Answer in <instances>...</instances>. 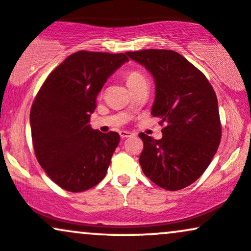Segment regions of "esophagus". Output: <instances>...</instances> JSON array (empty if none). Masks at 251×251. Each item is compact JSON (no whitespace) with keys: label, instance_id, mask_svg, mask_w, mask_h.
<instances>
[{"label":"esophagus","instance_id":"esophagus-1","mask_svg":"<svg viewBox=\"0 0 251 251\" xmlns=\"http://www.w3.org/2000/svg\"><path fill=\"white\" fill-rule=\"evenodd\" d=\"M131 135H132V134H131L130 131H126V130H121V131H120V136H121V138L130 137Z\"/></svg>","mask_w":251,"mask_h":251}]
</instances>
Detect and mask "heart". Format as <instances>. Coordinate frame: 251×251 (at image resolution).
<instances>
[{"label": "heart", "mask_w": 251, "mask_h": 251, "mask_svg": "<svg viewBox=\"0 0 251 251\" xmlns=\"http://www.w3.org/2000/svg\"><path fill=\"white\" fill-rule=\"evenodd\" d=\"M126 84H128V87L130 88V89H132L135 85H137L138 83H141V82L143 81H147V79L140 72L131 70V72H129L126 75Z\"/></svg>", "instance_id": "b5f03b06"}]
</instances>
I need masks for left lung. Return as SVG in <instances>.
Wrapping results in <instances>:
<instances>
[{"label": "left lung", "instance_id": "left-lung-1", "mask_svg": "<svg viewBox=\"0 0 251 251\" xmlns=\"http://www.w3.org/2000/svg\"><path fill=\"white\" fill-rule=\"evenodd\" d=\"M155 79L151 114L164 123L161 140L141 132L140 164L158 187L179 190L196 181L216 154L222 136L216 94L204 74L178 52L166 49L128 51Z\"/></svg>", "mask_w": 251, "mask_h": 251}]
</instances>
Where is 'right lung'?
Wrapping results in <instances>:
<instances>
[{
    "instance_id": "add662e5",
    "label": "right lung",
    "mask_w": 251,
    "mask_h": 251,
    "mask_svg": "<svg viewBox=\"0 0 251 251\" xmlns=\"http://www.w3.org/2000/svg\"><path fill=\"white\" fill-rule=\"evenodd\" d=\"M126 54L74 52L49 74L30 110L31 138L40 166L56 184L72 193L104 178L120 135L88 125L96 97Z\"/></svg>"
}]
</instances>
